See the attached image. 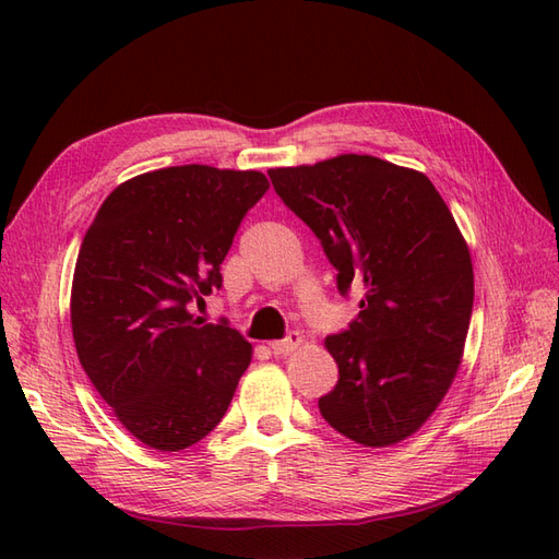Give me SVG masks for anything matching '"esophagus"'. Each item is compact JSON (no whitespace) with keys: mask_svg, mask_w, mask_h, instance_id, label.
<instances>
[{"mask_svg":"<svg viewBox=\"0 0 559 559\" xmlns=\"http://www.w3.org/2000/svg\"><path fill=\"white\" fill-rule=\"evenodd\" d=\"M302 343V337H300V333H289L284 337V341H275V343H270V349H273V354L275 357H286V354H292L294 349H298V345Z\"/></svg>","mask_w":559,"mask_h":559,"instance_id":"obj_1","label":"esophagus"}]
</instances>
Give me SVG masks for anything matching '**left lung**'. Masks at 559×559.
<instances>
[{
	"label": "left lung",
	"mask_w": 559,
	"mask_h": 559,
	"mask_svg": "<svg viewBox=\"0 0 559 559\" xmlns=\"http://www.w3.org/2000/svg\"><path fill=\"white\" fill-rule=\"evenodd\" d=\"M337 270L359 314L326 337L337 384L319 399L329 425L366 448L415 433L462 361L473 310L471 253L433 183L376 156L345 154L267 170Z\"/></svg>",
	"instance_id": "left-lung-1"
}]
</instances>
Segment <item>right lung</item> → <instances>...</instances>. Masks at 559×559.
Returning <instances> with one entry per match:
<instances>
[{
	"label": "right lung",
	"mask_w": 559,
	"mask_h": 559,
	"mask_svg": "<svg viewBox=\"0 0 559 559\" xmlns=\"http://www.w3.org/2000/svg\"><path fill=\"white\" fill-rule=\"evenodd\" d=\"M270 189L257 170L179 165L132 177L103 202L72 282L79 361L118 421L179 452L226 415L251 345L193 308L222 289L245 214Z\"/></svg>",
	"instance_id": "obj_1"
}]
</instances>
